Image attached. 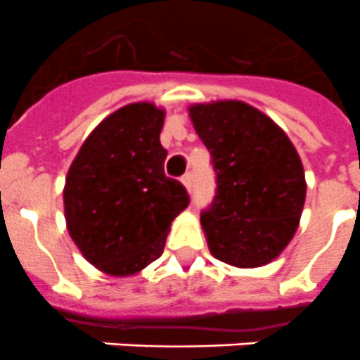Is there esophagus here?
I'll list each match as a JSON object with an SVG mask.
<instances>
[{
  "mask_svg": "<svg viewBox=\"0 0 360 360\" xmlns=\"http://www.w3.org/2000/svg\"><path fill=\"white\" fill-rule=\"evenodd\" d=\"M182 184H184V186H186V189L191 193V189H193V173H186V174H184V176H182Z\"/></svg>",
  "mask_w": 360,
  "mask_h": 360,
  "instance_id": "obj_1",
  "label": "esophagus"
}]
</instances>
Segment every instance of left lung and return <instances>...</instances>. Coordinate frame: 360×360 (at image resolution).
<instances>
[{
    "label": "left lung",
    "instance_id": "obj_1",
    "mask_svg": "<svg viewBox=\"0 0 360 360\" xmlns=\"http://www.w3.org/2000/svg\"><path fill=\"white\" fill-rule=\"evenodd\" d=\"M189 117L216 173L214 200L200 216L209 250L240 269L266 265L294 238L307 198L294 144L241 101L193 104Z\"/></svg>",
    "mask_w": 360,
    "mask_h": 360
}]
</instances>
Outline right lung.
Wrapping results in <instances>:
<instances>
[{
	"instance_id": "obj_1",
	"label": "right lung",
	"mask_w": 360,
	"mask_h": 360,
	"mask_svg": "<svg viewBox=\"0 0 360 360\" xmlns=\"http://www.w3.org/2000/svg\"><path fill=\"white\" fill-rule=\"evenodd\" d=\"M165 111L133 103L88 135L66 174L65 218L82 256L110 276H133L164 252L171 221L189 205L165 176Z\"/></svg>"
}]
</instances>
